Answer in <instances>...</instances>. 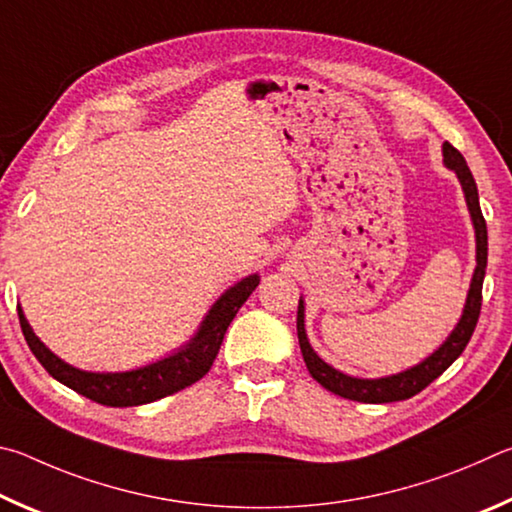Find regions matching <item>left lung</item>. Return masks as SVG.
<instances>
[{
  "label": "left lung",
  "mask_w": 512,
  "mask_h": 512,
  "mask_svg": "<svg viewBox=\"0 0 512 512\" xmlns=\"http://www.w3.org/2000/svg\"><path fill=\"white\" fill-rule=\"evenodd\" d=\"M443 164L445 168L454 170L456 179H459L465 195V204H468V211H470L472 227H474V240H477V267H474L470 290H468V297H465V306H463V315L459 319V324L452 328V333L447 335L445 342L438 346L432 355H427L423 362L409 366V369L400 373L384 375V378H355V375L342 373L339 369H335V366H330L328 362L321 360V357L315 353V348L310 346V339L306 333V303H303V297H301L299 310H297V335H299L303 362H306L312 378H315L321 387L328 389L330 393H335V396H342L355 402H369V405L407 400L423 391L427 384L434 382L445 369H450L452 362L463 353V348L470 342L474 326H477L479 321V312H481V288H483V276H486V265H488V229L479 206L477 182H474V177L470 173L468 164H465L461 152L447 141L443 143Z\"/></svg>",
  "instance_id": "obj_1"
}]
</instances>
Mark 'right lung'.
I'll use <instances>...</instances> for the list:
<instances>
[{
  "label": "right lung",
  "instance_id": "right-lung-1",
  "mask_svg": "<svg viewBox=\"0 0 512 512\" xmlns=\"http://www.w3.org/2000/svg\"><path fill=\"white\" fill-rule=\"evenodd\" d=\"M258 281H261V276L249 274L236 285H231L209 308V312L200 321V326H197L195 335L184 346H179L177 351L161 357L157 362H150L132 371L96 373L76 369V366L60 360L56 353L49 351L40 342V337L33 333L31 324L26 321L20 303H17V315H20V326L26 344H29L31 353L38 357V362L47 369L53 380L74 389L80 396L98 402V405L137 407L191 387L193 382L209 373L215 355L220 351L224 333H227V328L242 303L256 290Z\"/></svg>",
  "mask_w": 512,
  "mask_h": 512
}]
</instances>
